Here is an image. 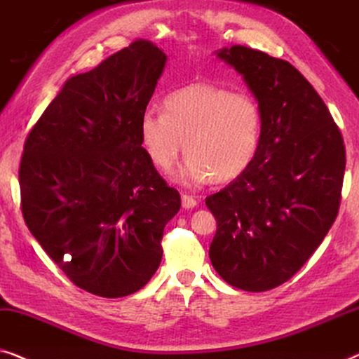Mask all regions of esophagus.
Segmentation results:
<instances>
[{
	"mask_svg": "<svg viewBox=\"0 0 359 359\" xmlns=\"http://www.w3.org/2000/svg\"><path fill=\"white\" fill-rule=\"evenodd\" d=\"M182 206L185 210H191L196 206V200L191 195H182Z\"/></svg>",
	"mask_w": 359,
	"mask_h": 359,
	"instance_id": "obj_1",
	"label": "esophagus"
}]
</instances>
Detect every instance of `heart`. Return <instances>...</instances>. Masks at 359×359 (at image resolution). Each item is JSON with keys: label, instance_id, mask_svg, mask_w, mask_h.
<instances>
[{"label": "heart", "instance_id": "1", "mask_svg": "<svg viewBox=\"0 0 359 359\" xmlns=\"http://www.w3.org/2000/svg\"><path fill=\"white\" fill-rule=\"evenodd\" d=\"M264 122V110L252 94L191 83L168 94L164 112L144 110L140 140L163 172L172 169L185 151L189 158L175 179L194 189L213 179L226 184L244 174L260 149Z\"/></svg>", "mask_w": 359, "mask_h": 359}]
</instances>
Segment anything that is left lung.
<instances>
[{
  "label": "left lung",
  "mask_w": 359,
  "mask_h": 359,
  "mask_svg": "<svg viewBox=\"0 0 359 359\" xmlns=\"http://www.w3.org/2000/svg\"><path fill=\"white\" fill-rule=\"evenodd\" d=\"M216 57L242 74L265 122L250 168L206 198L218 223L210 259L231 286L269 291L299 271L332 228L345 144L324 100L291 63L242 45Z\"/></svg>",
  "instance_id": "1"
}]
</instances>
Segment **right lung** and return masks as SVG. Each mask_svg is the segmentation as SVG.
I'll return each instance as SVG.
<instances>
[{"instance_id":"add662e5","label":"right lung","mask_w":359,"mask_h":359,"mask_svg":"<svg viewBox=\"0 0 359 359\" xmlns=\"http://www.w3.org/2000/svg\"><path fill=\"white\" fill-rule=\"evenodd\" d=\"M168 57L135 40L69 78L24 143L21 208L29 231L81 290L123 297L163 259L180 210L140 140V118Z\"/></svg>"}]
</instances>
